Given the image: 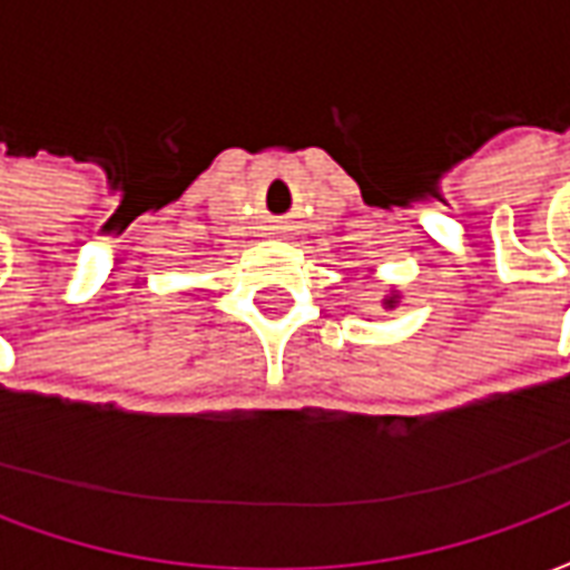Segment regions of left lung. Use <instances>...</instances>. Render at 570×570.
I'll return each mask as SVG.
<instances>
[{
	"label": "left lung",
	"mask_w": 570,
	"mask_h": 570,
	"mask_svg": "<svg viewBox=\"0 0 570 570\" xmlns=\"http://www.w3.org/2000/svg\"><path fill=\"white\" fill-rule=\"evenodd\" d=\"M382 305H384V308H387V311H394L396 305H400V293H396V289H391V293H387V296L382 298Z\"/></svg>",
	"instance_id": "obj_1"
}]
</instances>
